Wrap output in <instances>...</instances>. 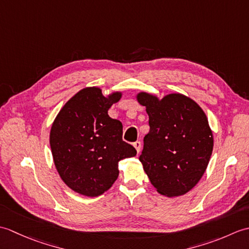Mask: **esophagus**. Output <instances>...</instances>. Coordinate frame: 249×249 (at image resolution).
<instances>
[{"instance_id": "1", "label": "esophagus", "mask_w": 249, "mask_h": 249, "mask_svg": "<svg viewBox=\"0 0 249 249\" xmlns=\"http://www.w3.org/2000/svg\"><path fill=\"white\" fill-rule=\"evenodd\" d=\"M134 146H135V149L137 150V152H140V150H141V142L140 141H136V142H134Z\"/></svg>"}]
</instances>
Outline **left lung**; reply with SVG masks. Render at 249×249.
I'll return each instance as SVG.
<instances>
[{
    "label": "left lung",
    "mask_w": 249,
    "mask_h": 249,
    "mask_svg": "<svg viewBox=\"0 0 249 249\" xmlns=\"http://www.w3.org/2000/svg\"><path fill=\"white\" fill-rule=\"evenodd\" d=\"M149 114L150 131L139 160L157 192L177 197L189 192L202 178L213 151V134L203 110L182 94L162 99L137 95Z\"/></svg>",
    "instance_id": "obj_1"
}]
</instances>
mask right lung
Instances as JSON below:
<instances>
[{
  "mask_svg": "<svg viewBox=\"0 0 249 249\" xmlns=\"http://www.w3.org/2000/svg\"><path fill=\"white\" fill-rule=\"evenodd\" d=\"M122 94L105 97L98 88L79 91L61 109L52 124L50 146L61 178L73 192L97 197L119 177L118 163L137 154L123 141V125L108 110Z\"/></svg>",
  "mask_w": 249,
  "mask_h": 249,
  "instance_id": "right-lung-1",
  "label": "right lung"
}]
</instances>
